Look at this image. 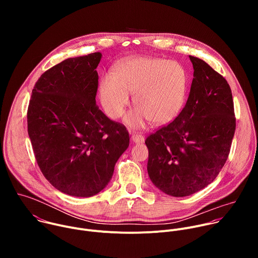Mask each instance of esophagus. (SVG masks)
Masks as SVG:
<instances>
[{
	"label": "esophagus",
	"mask_w": 258,
	"mask_h": 258,
	"mask_svg": "<svg viewBox=\"0 0 258 258\" xmlns=\"http://www.w3.org/2000/svg\"><path fill=\"white\" fill-rule=\"evenodd\" d=\"M131 139H132V141H133L134 143H137V144H138V143H143V142L145 141L144 136H142L141 134H138V133L132 134Z\"/></svg>",
	"instance_id": "1"
}]
</instances>
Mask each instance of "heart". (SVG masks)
Segmentation results:
<instances>
[{
    "mask_svg": "<svg viewBox=\"0 0 258 258\" xmlns=\"http://www.w3.org/2000/svg\"><path fill=\"white\" fill-rule=\"evenodd\" d=\"M189 85L186 68L176 61L150 57H133L124 60L115 70V76L107 75L99 87L100 99L107 115L117 119L135 93L137 108L125 117L133 127H140L146 120L164 124L172 120L185 102Z\"/></svg>",
    "mask_w": 258,
    "mask_h": 258,
    "instance_id": "b5f03b06",
    "label": "heart"
}]
</instances>
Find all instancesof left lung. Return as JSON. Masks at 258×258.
<instances>
[{
	"label": "left lung",
	"mask_w": 258,
	"mask_h": 258,
	"mask_svg": "<svg viewBox=\"0 0 258 258\" xmlns=\"http://www.w3.org/2000/svg\"><path fill=\"white\" fill-rule=\"evenodd\" d=\"M194 75L180 113L147 137V170L167 195L185 197L211 183L224 167L236 130L231 88L205 61L189 56Z\"/></svg>",
	"instance_id": "obj_1"
}]
</instances>
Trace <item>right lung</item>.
Wrapping results in <instances>:
<instances>
[{
  "instance_id": "1",
  "label": "right lung",
  "mask_w": 258,
  "mask_h": 258,
  "mask_svg": "<svg viewBox=\"0 0 258 258\" xmlns=\"http://www.w3.org/2000/svg\"><path fill=\"white\" fill-rule=\"evenodd\" d=\"M102 54L68 58L35 83L27 109V131L44 176L60 192L91 197L112 177L130 145L126 127L96 105Z\"/></svg>"
}]
</instances>
